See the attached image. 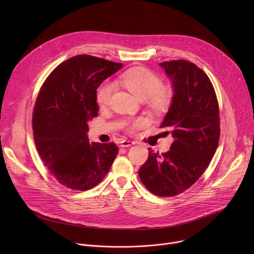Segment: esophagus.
<instances>
[{"instance_id":"obj_1","label":"esophagus","mask_w":254,"mask_h":254,"mask_svg":"<svg viewBox=\"0 0 254 254\" xmlns=\"http://www.w3.org/2000/svg\"><path fill=\"white\" fill-rule=\"evenodd\" d=\"M132 144H134L133 141L131 140H127V139H124L121 141V147L122 148H127V147H130L132 146Z\"/></svg>"}]
</instances>
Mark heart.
<instances>
[{
  "label": "heart",
  "instance_id": "heart-1",
  "mask_svg": "<svg viewBox=\"0 0 254 254\" xmlns=\"http://www.w3.org/2000/svg\"><path fill=\"white\" fill-rule=\"evenodd\" d=\"M121 82L139 100H148L152 111L158 114L165 113L172 103V93L163 90V81L152 71L143 67L127 70L122 75ZM115 90L114 83L103 82L97 89L96 100L99 106L104 107L111 101ZM146 125L143 119H136L128 123L130 131H134Z\"/></svg>",
  "mask_w": 254,
  "mask_h": 254
}]
</instances>
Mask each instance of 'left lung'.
I'll use <instances>...</instances> for the list:
<instances>
[{
	"label": "left lung",
	"mask_w": 254,
	"mask_h": 254,
	"mask_svg": "<svg viewBox=\"0 0 254 254\" xmlns=\"http://www.w3.org/2000/svg\"><path fill=\"white\" fill-rule=\"evenodd\" d=\"M160 66L174 93L161 127L170 129L174 141L167 153L149 148L138 176L153 194L173 197L189 189L208 168L220 137L219 106L209 77L197 65L181 59Z\"/></svg>",
	"instance_id": "obj_1"
}]
</instances>
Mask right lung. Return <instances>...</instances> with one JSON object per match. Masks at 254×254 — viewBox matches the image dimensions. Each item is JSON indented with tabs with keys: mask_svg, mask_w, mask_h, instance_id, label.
<instances>
[{
	"mask_svg": "<svg viewBox=\"0 0 254 254\" xmlns=\"http://www.w3.org/2000/svg\"><path fill=\"white\" fill-rule=\"evenodd\" d=\"M90 55L59 64L43 83L33 112L36 149L51 175L72 190L98 185L110 171L119 148L115 142H89L88 122L98 116L96 89L122 68Z\"/></svg>",
	"mask_w": 254,
	"mask_h": 254,
	"instance_id": "right-lung-1",
	"label": "right lung"
}]
</instances>
